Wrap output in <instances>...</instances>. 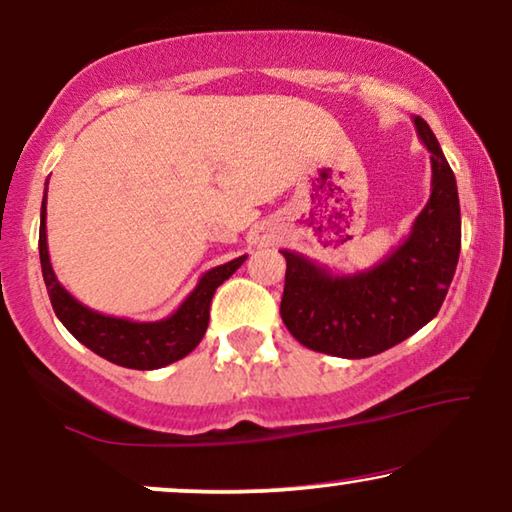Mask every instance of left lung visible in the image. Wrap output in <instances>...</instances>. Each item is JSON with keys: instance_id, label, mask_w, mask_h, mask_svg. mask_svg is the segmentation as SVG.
<instances>
[{"instance_id": "1", "label": "left lung", "mask_w": 512, "mask_h": 512, "mask_svg": "<svg viewBox=\"0 0 512 512\" xmlns=\"http://www.w3.org/2000/svg\"><path fill=\"white\" fill-rule=\"evenodd\" d=\"M431 153V195L398 247L368 270L338 275L282 249V321L300 345L340 359H366L410 338L436 317L457 270L461 212L457 179L429 123L415 116Z\"/></svg>"}]
</instances>
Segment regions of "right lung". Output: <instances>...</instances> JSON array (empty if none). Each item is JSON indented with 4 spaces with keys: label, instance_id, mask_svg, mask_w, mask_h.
Here are the masks:
<instances>
[{
    "label": "right lung",
    "instance_id": "1",
    "mask_svg": "<svg viewBox=\"0 0 512 512\" xmlns=\"http://www.w3.org/2000/svg\"><path fill=\"white\" fill-rule=\"evenodd\" d=\"M39 258L48 298H51L55 317L62 321V326L90 352L116 363V366L135 370H156L191 354L207 331L214 291L247 261V256H240L235 261L207 270L170 317L158 321L109 317V314L95 312L79 303L55 277L46 242V193L41 202Z\"/></svg>",
    "mask_w": 512,
    "mask_h": 512
}]
</instances>
